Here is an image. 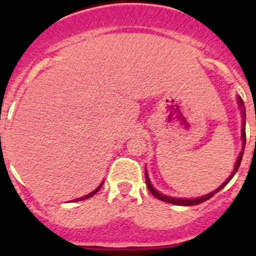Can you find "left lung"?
Masks as SVG:
<instances>
[{"label": "left lung", "mask_w": 256, "mask_h": 256, "mask_svg": "<svg viewBox=\"0 0 256 256\" xmlns=\"http://www.w3.org/2000/svg\"><path fill=\"white\" fill-rule=\"evenodd\" d=\"M238 104H239V108L242 109V152L239 154V157L238 160H236V166H234V171L233 174H230V176L228 177V180H226V182L223 183V184L220 186V187L216 188L214 192H210L208 193V194L206 196H202V197H198V198H193V200H190V198H174V197H168V196L166 194H162V193H160L158 190H156L154 188V186L151 184V182H150V178H148V174H147V171H144V177H146V184L147 187H148V190L152 193V196L154 197H156L157 200H164V202L166 203H171V204H176V206H196V204H200V203H203L206 202V200H208L209 198L213 197L214 194H216V192H219V190H222V188L226 187V184L229 183V180L233 178L234 174H236V171H238L239 166H240V162H242V154H244V148H245V140H246V135H245V108H244V102H242V98L238 96ZM256 140V138H255Z\"/></svg>", "instance_id": "8db88e82"}]
</instances>
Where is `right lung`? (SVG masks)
Segmentation results:
<instances>
[{"instance_id": "obj_1", "label": "right lung", "mask_w": 256, "mask_h": 256, "mask_svg": "<svg viewBox=\"0 0 256 256\" xmlns=\"http://www.w3.org/2000/svg\"><path fill=\"white\" fill-rule=\"evenodd\" d=\"M102 184H100V186H99V187H98V188H96V190H92V193H89V194L84 196V197H82V198H78V200H73V202H76V200H88V198H90V197H92V196H94V194H95V193H96V192H98V190H100V188H102Z\"/></svg>"}]
</instances>
